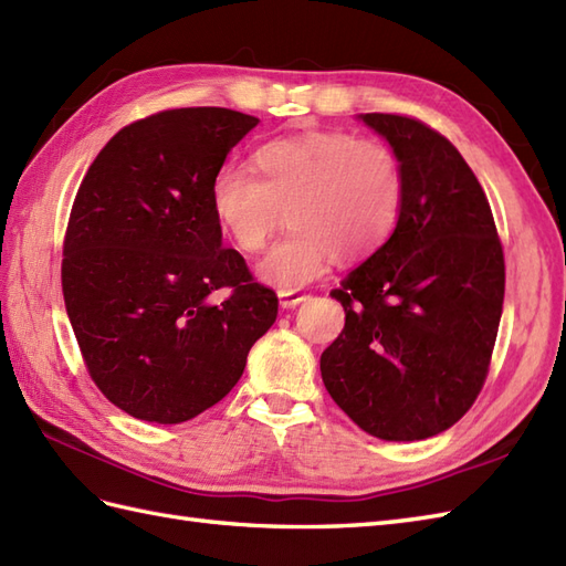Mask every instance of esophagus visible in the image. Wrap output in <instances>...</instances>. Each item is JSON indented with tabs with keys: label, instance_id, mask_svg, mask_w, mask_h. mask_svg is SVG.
<instances>
[{
	"label": "esophagus",
	"instance_id": "esophagus-1",
	"mask_svg": "<svg viewBox=\"0 0 566 566\" xmlns=\"http://www.w3.org/2000/svg\"><path fill=\"white\" fill-rule=\"evenodd\" d=\"M307 297L310 295L297 293V291H279V302H281L283 310H293V307L300 305V302H305Z\"/></svg>",
	"mask_w": 566,
	"mask_h": 566
}]
</instances>
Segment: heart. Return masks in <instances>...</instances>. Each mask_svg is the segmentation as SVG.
Here are the masks:
<instances>
[{
	"mask_svg": "<svg viewBox=\"0 0 566 566\" xmlns=\"http://www.w3.org/2000/svg\"><path fill=\"white\" fill-rule=\"evenodd\" d=\"M256 175L226 165L211 182V209L242 252H256L281 226L291 230L261 256L256 273L293 291L331 261L367 256L389 240L406 197L394 150L348 132H307L254 150Z\"/></svg>",
	"mask_w": 566,
	"mask_h": 566,
	"instance_id": "heart-1",
	"label": "heart"
}]
</instances>
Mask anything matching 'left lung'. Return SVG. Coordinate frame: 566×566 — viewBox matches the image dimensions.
Masks as SVG:
<instances>
[{"mask_svg": "<svg viewBox=\"0 0 566 566\" xmlns=\"http://www.w3.org/2000/svg\"><path fill=\"white\" fill-rule=\"evenodd\" d=\"M406 177L391 238L331 291L346 326L322 379L346 416L384 442H420L459 422L488 377L504 302V254L485 191L427 124L357 115Z\"/></svg>", "mask_w": 566, "mask_h": 566, "instance_id": "8db88e82", "label": "left lung"}]
</instances>
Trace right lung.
Returning a JSON list of instances; mask_svg holds the SVG:
<instances>
[{
  "instance_id": "add662e5",
  "label": "right lung",
  "mask_w": 566,
  "mask_h": 566,
  "mask_svg": "<svg viewBox=\"0 0 566 566\" xmlns=\"http://www.w3.org/2000/svg\"><path fill=\"white\" fill-rule=\"evenodd\" d=\"M256 124L228 107L165 109L119 129L78 187L64 305L95 387L136 420L216 406L279 314L211 209L216 172ZM220 286L231 295L213 303Z\"/></svg>"
}]
</instances>
